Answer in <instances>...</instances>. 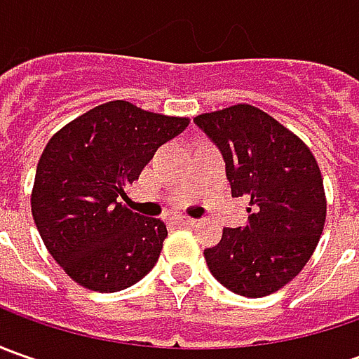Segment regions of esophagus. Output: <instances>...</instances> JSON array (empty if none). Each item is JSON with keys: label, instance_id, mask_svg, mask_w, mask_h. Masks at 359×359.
<instances>
[{"label": "esophagus", "instance_id": "34e87169", "mask_svg": "<svg viewBox=\"0 0 359 359\" xmlns=\"http://www.w3.org/2000/svg\"><path fill=\"white\" fill-rule=\"evenodd\" d=\"M175 222H177V226H186V228L196 226V219H191V217H177Z\"/></svg>", "mask_w": 359, "mask_h": 359}]
</instances>
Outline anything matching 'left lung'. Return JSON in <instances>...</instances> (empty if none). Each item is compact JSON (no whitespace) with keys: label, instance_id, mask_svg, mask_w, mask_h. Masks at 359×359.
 I'll return each instance as SVG.
<instances>
[{"label":"left lung","instance_id":"obj_1","mask_svg":"<svg viewBox=\"0 0 359 359\" xmlns=\"http://www.w3.org/2000/svg\"><path fill=\"white\" fill-rule=\"evenodd\" d=\"M226 161L231 196H248L243 228H226L203 250L229 292L262 297L292 282L313 254L325 222L322 173L308 145L254 105H231L194 119Z\"/></svg>","mask_w":359,"mask_h":359}]
</instances>
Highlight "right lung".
I'll return each mask as SVG.
<instances>
[{"label": "right lung", "mask_w": 359, "mask_h": 359, "mask_svg": "<svg viewBox=\"0 0 359 359\" xmlns=\"http://www.w3.org/2000/svg\"><path fill=\"white\" fill-rule=\"evenodd\" d=\"M186 118L144 111L130 102L97 105L60 130L35 172L32 214L53 259L79 285L119 292L158 262L165 224L128 210L133 184Z\"/></svg>", "instance_id": "1"}]
</instances>
